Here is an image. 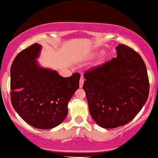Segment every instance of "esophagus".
<instances>
[{
  "instance_id": "1",
  "label": "esophagus",
  "mask_w": 158,
  "mask_h": 158,
  "mask_svg": "<svg viewBox=\"0 0 158 158\" xmlns=\"http://www.w3.org/2000/svg\"><path fill=\"white\" fill-rule=\"evenodd\" d=\"M84 79H83V77H81L80 80H79V87L80 88H82V85L84 84Z\"/></svg>"
}]
</instances>
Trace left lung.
I'll list each match as a JSON object with an SVG mask.
<instances>
[{"label": "left lung", "instance_id": "1", "mask_svg": "<svg viewBox=\"0 0 158 158\" xmlns=\"http://www.w3.org/2000/svg\"><path fill=\"white\" fill-rule=\"evenodd\" d=\"M117 58L88 70L83 89L90 114L104 128L131 121L147 101L149 81L142 57L124 44L116 48Z\"/></svg>", "mask_w": 158, "mask_h": 158}]
</instances>
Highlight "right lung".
Returning <instances> with one entry per match:
<instances>
[{
  "instance_id": "obj_1",
  "label": "right lung",
  "mask_w": 158,
  "mask_h": 158,
  "mask_svg": "<svg viewBox=\"0 0 158 158\" xmlns=\"http://www.w3.org/2000/svg\"><path fill=\"white\" fill-rule=\"evenodd\" d=\"M37 43L20 52L10 69L11 102L20 117L39 129L59 126L68 115V104L79 87L80 74L64 78L40 67Z\"/></svg>"
}]
</instances>
